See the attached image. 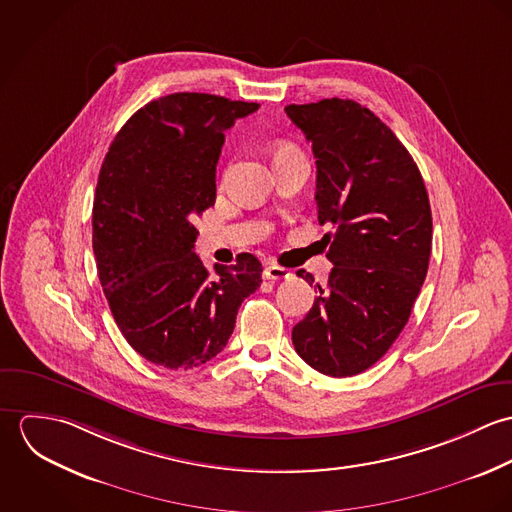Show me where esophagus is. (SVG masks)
<instances>
[{
	"label": "esophagus",
	"mask_w": 512,
	"mask_h": 512,
	"mask_svg": "<svg viewBox=\"0 0 512 512\" xmlns=\"http://www.w3.org/2000/svg\"><path fill=\"white\" fill-rule=\"evenodd\" d=\"M290 276H292L290 270H286L282 266H276V264H268L266 270H264L266 280H288Z\"/></svg>",
	"instance_id": "esophagus-1"
}]
</instances>
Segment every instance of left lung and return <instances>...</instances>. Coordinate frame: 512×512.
<instances>
[{
	"label": "left lung",
	"mask_w": 512,
	"mask_h": 512,
	"mask_svg": "<svg viewBox=\"0 0 512 512\" xmlns=\"http://www.w3.org/2000/svg\"><path fill=\"white\" fill-rule=\"evenodd\" d=\"M317 165V219L333 270L292 331L297 355L329 376H353L396 341L432 254V211L418 165L394 132L355 100L290 104ZM299 278L313 284L305 270Z\"/></svg>",
	"instance_id": "1"
}]
</instances>
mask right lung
<instances>
[{"label": "right lung", "instance_id": "right-lung-1", "mask_svg": "<svg viewBox=\"0 0 512 512\" xmlns=\"http://www.w3.org/2000/svg\"><path fill=\"white\" fill-rule=\"evenodd\" d=\"M260 104L177 92L140 108L116 134L96 185L92 248L118 329L136 353L171 370L226 347L262 264L244 252L211 280L193 252L195 219L217 199L224 132Z\"/></svg>", "mask_w": 512, "mask_h": 512}]
</instances>
